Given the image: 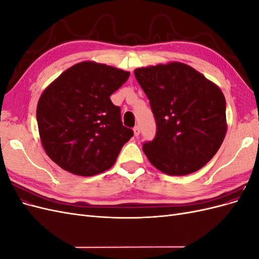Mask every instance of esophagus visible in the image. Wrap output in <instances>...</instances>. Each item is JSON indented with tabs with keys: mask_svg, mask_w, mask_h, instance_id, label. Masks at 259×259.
I'll list each match as a JSON object with an SVG mask.
<instances>
[{
	"mask_svg": "<svg viewBox=\"0 0 259 259\" xmlns=\"http://www.w3.org/2000/svg\"><path fill=\"white\" fill-rule=\"evenodd\" d=\"M133 130H134V135H135L136 137L139 136V134H140V128H139L138 125H137V126H135L134 128H133Z\"/></svg>",
	"mask_w": 259,
	"mask_h": 259,
	"instance_id": "obj_1",
	"label": "esophagus"
}]
</instances>
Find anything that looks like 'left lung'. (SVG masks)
Here are the masks:
<instances>
[{
	"label": "left lung",
	"mask_w": 259,
	"mask_h": 259,
	"mask_svg": "<svg viewBox=\"0 0 259 259\" xmlns=\"http://www.w3.org/2000/svg\"><path fill=\"white\" fill-rule=\"evenodd\" d=\"M134 73L156 124L155 137L143 144L148 160L171 176L204 166L227 132L223 92L182 62L139 68Z\"/></svg>",
	"instance_id": "1"
}]
</instances>
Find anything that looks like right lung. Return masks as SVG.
Segmentation results:
<instances>
[{
    "instance_id": "obj_1",
    "label": "right lung",
    "mask_w": 259,
    "mask_h": 259,
    "mask_svg": "<svg viewBox=\"0 0 259 259\" xmlns=\"http://www.w3.org/2000/svg\"><path fill=\"white\" fill-rule=\"evenodd\" d=\"M130 72L84 61L61 73L38 100L36 121L50 158L65 170L94 176L110 168L134 135L110 96Z\"/></svg>"
}]
</instances>
